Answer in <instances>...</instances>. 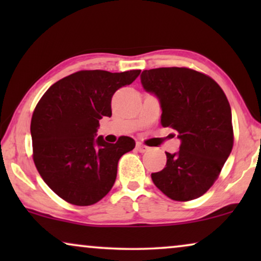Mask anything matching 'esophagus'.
Segmentation results:
<instances>
[{"instance_id":"esophagus-1","label":"esophagus","mask_w":261,"mask_h":261,"mask_svg":"<svg viewBox=\"0 0 261 261\" xmlns=\"http://www.w3.org/2000/svg\"><path fill=\"white\" fill-rule=\"evenodd\" d=\"M137 149H138L139 152L145 153V152L148 151L149 147H147V146H145L144 144H141V142H137Z\"/></svg>"}]
</instances>
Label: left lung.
Here are the masks:
<instances>
[{
  "label": "left lung",
  "instance_id": "1",
  "mask_svg": "<svg viewBox=\"0 0 261 261\" xmlns=\"http://www.w3.org/2000/svg\"><path fill=\"white\" fill-rule=\"evenodd\" d=\"M141 84L159 99L163 127L178 132L179 151L152 173L155 187L174 201L201 197L219 177L233 148L229 102L213 78L187 67L142 71Z\"/></svg>",
  "mask_w": 261,
  "mask_h": 261
}]
</instances>
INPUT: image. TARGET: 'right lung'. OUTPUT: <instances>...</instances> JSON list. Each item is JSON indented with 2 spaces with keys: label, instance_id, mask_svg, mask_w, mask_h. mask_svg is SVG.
<instances>
[{
  "label": "right lung",
  "instance_id": "obj_1",
  "mask_svg": "<svg viewBox=\"0 0 261 261\" xmlns=\"http://www.w3.org/2000/svg\"><path fill=\"white\" fill-rule=\"evenodd\" d=\"M140 70L78 71L48 88L31 121L33 159L45 183L74 205H91L115 183L117 163L135 147L129 137L116 144L97 137L99 120L112 116V97L133 83Z\"/></svg>",
  "mask_w": 261,
  "mask_h": 261
}]
</instances>
